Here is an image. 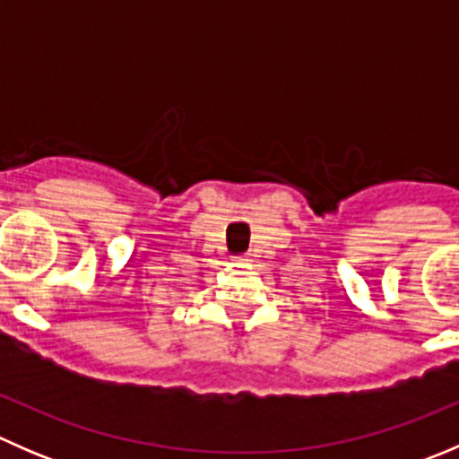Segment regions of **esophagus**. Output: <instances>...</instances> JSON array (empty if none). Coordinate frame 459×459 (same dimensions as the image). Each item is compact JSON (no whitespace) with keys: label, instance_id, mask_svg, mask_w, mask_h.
<instances>
[{"label":"esophagus","instance_id":"esophagus-1","mask_svg":"<svg viewBox=\"0 0 459 459\" xmlns=\"http://www.w3.org/2000/svg\"><path fill=\"white\" fill-rule=\"evenodd\" d=\"M238 262H244V257H238Z\"/></svg>","mask_w":459,"mask_h":459}]
</instances>
